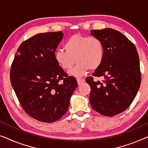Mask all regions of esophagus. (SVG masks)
Wrapping results in <instances>:
<instances>
[{
  "label": "esophagus",
  "instance_id": "1",
  "mask_svg": "<svg viewBox=\"0 0 148 148\" xmlns=\"http://www.w3.org/2000/svg\"><path fill=\"white\" fill-rule=\"evenodd\" d=\"M77 81L78 85H81L85 82V80L84 79H82V78H77Z\"/></svg>",
  "mask_w": 148,
  "mask_h": 148
}]
</instances>
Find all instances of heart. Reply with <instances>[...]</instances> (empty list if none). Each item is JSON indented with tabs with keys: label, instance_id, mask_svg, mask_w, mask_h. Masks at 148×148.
Returning <instances> with one entry per match:
<instances>
[{
	"label": "heart",
	"instance_id": "heart-1",
	"mask_svg": "<svg viewBox=\"0 0 148 148\" xmlns=\"http://www.w3.org/2000/svg\"><path fill=\"white\" fill-rule=\"evenodd\" d=\"M64 49L58 50L54 58L62 69L70 71L76 77L84 75L89 69H97L102 64L104 58V47L102 42L94 36L74 35L71 36L64 44Z\"/></svg>",
	"mask_w": 148,
	"mask_h": 148
}]
</instances>
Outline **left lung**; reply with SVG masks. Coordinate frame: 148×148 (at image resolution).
I'll return each mask as SVG.
<instances>
[{
	"mask_svg": "<svg viewBox=\"0 0 148 148\" xmlns=\"http://www.w3.org/2000/svg\"><path fill=\"white\" fill-rule=\"evenodd\" d=\"M91 34L104 47L102 64L92 75L104 79L86 78L91 88L90 104L100 114L112 116L128 108L138 92L141 79L139 55L134 44L116 30H91Z\"/></svg>",
	"mask_w": 148,
	"mask_h": 148,
	"instance_id": "obj_1",
	"label": "left lung"
}]
</instances>
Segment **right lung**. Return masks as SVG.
<instances>
[{
  "mask_svg": "<svg viewBox=\"0 0 148 148\" xmlns=\"http://www.w3.org/2000/svg\"><path fill=\"white\" fill-rule=\"evenodd\" d=\"M63 38L62 32L36 34L18 48L10 79L24 111L36 120L53 123L68 110L77 87L56 62L54 54Z\"/></svg>",
  "mask_w": 148,
  "mask_h": 148,
  "instance_id": "1",
  "label": "right lung"
}]
</instances>
